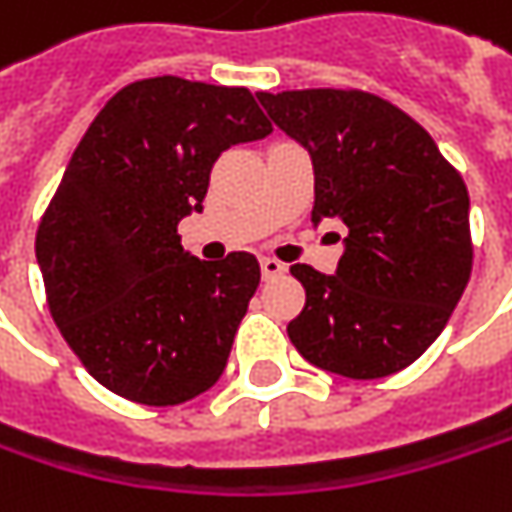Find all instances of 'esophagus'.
I'll use <instances>...</instances> for the list:
<instances>
[{"label":"esophagus","instance_id":"1","mask_svg":"<svg viewBox=\"0 0 512 512\" xmlns=\"http://www.w3.org/2000/svg\"><path fill=\"white\" fill-rule=\"evenodd\" d=\"M282 273H285V265H282L279 259H270V256L262 259V276H265V279H276V276H282Z\"/></svg>","mask_w":512,"mask_h":512}]
</instances>
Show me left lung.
I'll use <instances>...</instances> for the list:
<instances>
[{"instance_id": "left-lung-1", "label": "left lung", "mask_w": 512, "mask_h": 512, "mask_svg": "<svg viewBox=\"0 0 512 512\" xmlns=\"http://www.w3.org/2000/svg\"><path fill=\"white\" fill-rule=\"evenodd\" d=\"M259 103L314 164V221L348 230L334 276L291 273L305 308L288 322L317 369L377 380L438 340L473 273L470 195L418 120L360 89H302Z\"/></svg>"}]
</instances>
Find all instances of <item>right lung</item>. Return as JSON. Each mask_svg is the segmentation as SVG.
Listing matches in <instances>:
<instances>
[{
	"mask_svg": "<svg viewBox=\"0 0 512 512\" xmlns=\"http://www.w3.org/2000/svg\"><path fill=\"white\" fill-rule=\"evenodd\" d=\"M273 132L242 86L129 83L91 120L39 218L37 262L68 348L109 392L178 406L227 366L262 270L253 253H184L218 155Z\"/></svg>",
	"mask_w": 512,
	"mask_h": 512,
	"instance_id": "add662e5",
	"label": "right lung"
}]
</instances>
